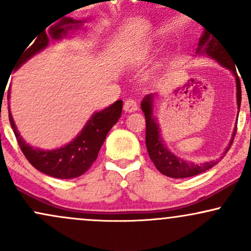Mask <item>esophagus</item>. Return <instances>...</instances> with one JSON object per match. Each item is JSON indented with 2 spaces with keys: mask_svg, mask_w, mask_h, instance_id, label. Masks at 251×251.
I'll use <instances>...</instances> for the list:
<instances>
[{
  "mask_svg": "<svg viewBox=\"0 0 251 251\" xmlns=\"http://www.w3.org/2000/svg\"><path fill=\"white\" fill-rule=\"evenodd\" d=\"M124 109H125L126 112H128V113H131V112L137 111L138 103L134 99H131V98H129V99L126 100L125 103H124Z\"/></svg>",
  "mask_w": 251,
  "mask_h": 251,
  "instance_id": "esophagus-1",
  "label": "esophagus"
}]
</instances>
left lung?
<instances>
[{
    "mask_svg": "<svg viewBox=\"0 0 251 251\" xmlns=\"http://www.w3.org/2000/svg\"><path fill=\"white\" fill-rule=\"evenodd\" d=\"M197 54H205L214 57L217 60L223 67L227 68L234 73L236 77V94H237V106L238 112H240L241 99H242V92H241V81L240 77L237 76L236 73V68L234 62L229 60V53H227L226 47L215 39V36L211 35V33L204 30L203 35L201 36L200 42H198ZM142 109L145 114V122H146V149H148L149 155L151 160L153 162L154 166L157 168L160 174L168 176L171 178H188L192 176L200 175L201 172L206 171V170L211 169L215 166L220 160H211V162H206L203 164H194L188 163L185 160L180 159L177 155L169 151L168 148L164 144L162 137H160V128L157 124V119L153 117V94H148L142 101ZM237 131V124H236L232 138L230 140L229 146H227L224 153L229 151L230 146L232 145L234 138ZM224 155H222L221 159Z\"/></svg>",
    "mask_w": 251,
    "mask_h": 251,
    "instance_id": "left-lung-1",
    "label": "left lung"
}]
</instances>
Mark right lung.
<instances>
[{"label":"right lung","instance_id":"obj_1","mask_svg":"<svg viewBox=\"0 0 251 251\" xmlns=\"http://www.w3.org/2000/svg\"><path fill=\"white\" fill-rule=\"evenodd\" d=\"M83 21H77L72 17H63L56 25H51L48 34L46 29L40 31L37 35L34 36V38L37 37L36 41L34 43L30 41V43L25 46L14 68L17 70L31 56L47 47L50 37L53 40L62 39L63 36L67 35L68 31L77 29L81 27ZM8 98H9V92H8ZM122 111L123 100H118L102 111L96 112L73 142L60 149L47 150V151L33 148L22 139L11 117L10 109L9 122L20 149L34 168L50 177L71 179L83 175L91 168L92 164L97 159L108 131L113 127V125H116L122 116Z\"/></svg>","mask_w":251,"mask_h":251}]
</instances>
